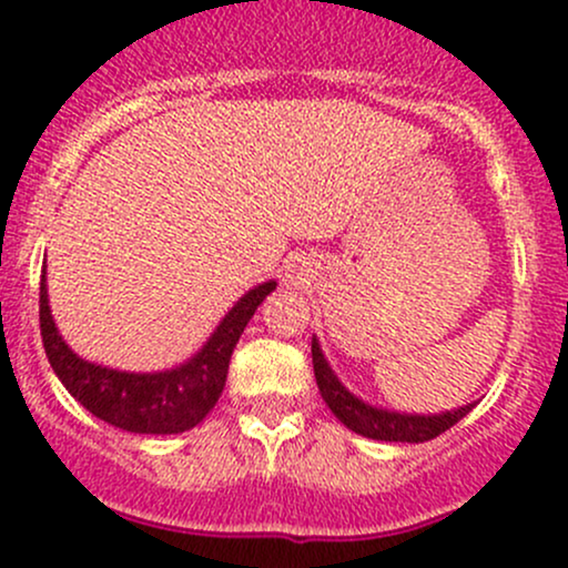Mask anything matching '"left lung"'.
Segmentation results:
<instances>
[{
	"mask_svg": "<svg viewBox=\"0 0 568 568\" xmlns=\"http://www.w3.org/2000/svg\"><path fill=\"white\" fill-rule=\"evenodd\" d=\"M313 371H316V385L321 398L332 409V415L352 428L354 434H363L368 439H382V443H428V439L439 437L448 432L450 426L462 420L475 404L459 406V409L439 412V415H406V412H390L371 406L359 400L357 395L348 393L329 368V363L321 354L318 341L313 337Z\"/></svg>",
	"mask_w": 568,
	"mask_h": 568,
	"instance_id": "obj_1",
	"label": "left lung"
}]
</instances>
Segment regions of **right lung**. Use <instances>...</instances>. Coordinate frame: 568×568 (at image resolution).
<instances>
[{
    "label": "right lung",
    "mask_w": 568,
    "mask_h": 568,
    "mask_svg": "<svg viewBox=\"0 0 568 568\" xmlns=\"http://www.w3.org/2000/svg\"><path fill=\"white\" fill-rule=\"evenodd\" d=\"M277 288L274 280L255 285L231 307L205 346L183 365L156 374H129L82 359L57 332L40 274V335L57 379L88 412L114 428L134 434H181L197 426L225 390L231 354L257 305Z\"/></svg>",
    "instance_id": "1"
}]
</instances>
